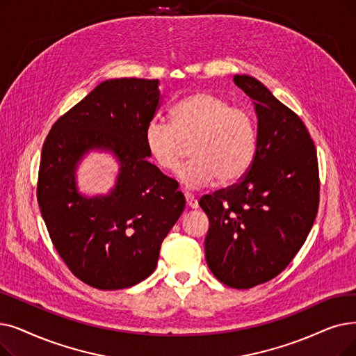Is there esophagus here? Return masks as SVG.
<instances>
[{
  "label": "esophagus",
  "mask_w": 356,
  "mask_h": 356,
  "mask_svg": "<svg viewBox=\"0 0 356 356\" xmlns=\"http://www.w3.org/2000/svg\"><path fill=\"white\" fill-rule=\"evenodd\" d=\"M184 199H186V204H188V207H189V208L196 209V208L199 207V204H197V199H196L192 193H186V195H184Z\"/></svg>",
  "instance_id": "1"
}]
</instances>
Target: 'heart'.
<instances>
[{
  "mask_svg": "<svg viewBox=\"0 0 356 356\" xmlns=\"http://www.w3.org/2000/svg\"><path fill=\"white\" fill-rule=\"evenodd\" d=\"M172 125L152 119L144 129L149 160L161 172L173 173L189 144L192 160L177 180L186 189H199L220 180L222 184L241 179L253 163L256 128L252 116L209 91H196L179 100L170 112Z\"/></svg>",
  "mask_w": 356,
  "mask_h": 356,
  "instance_id": "heart-1",
  "label": "heart"
}]
</instances>
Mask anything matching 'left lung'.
<instances>
[{"label":"left lung","instance_id":"obj_1","mask_svg":"<svg viewBox=\"0 0 356 356\" xmlns=\"http://www.w3.org/2000/svg\"><path fill=\"white\" fill-rule=\"evenodd\" d=\"M234 83L253 100L256 152L240 183L207 195L205 259L220 282L249 289L280 275L302 247L318 208L314 143L302 120L250 75Z\"/></svg>","mask_w":356,"mask_h":356}]
</instances>
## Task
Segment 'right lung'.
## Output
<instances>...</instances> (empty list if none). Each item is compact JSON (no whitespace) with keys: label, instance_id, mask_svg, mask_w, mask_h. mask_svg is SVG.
<instances>
[{"label":"right lung","instance_id":"add662e5","mask_svg":"<svg viewBox=\"0 0 356 356\" xmlns=\"http://www.w3.org/2000/svg\"><path fill=\"white\" fill-rule=\"evenodd\" d=\"M159 80L115 79L60 116L42 148L38 202L59 256L84 284L112 291L144 281L184 209L172 180L147 161L144 129L159 109ZM91 150L120 170L106 195L87 197L76 168Z\"/></svg>","mask_w":356,"mask_h":356}]
</instances>
